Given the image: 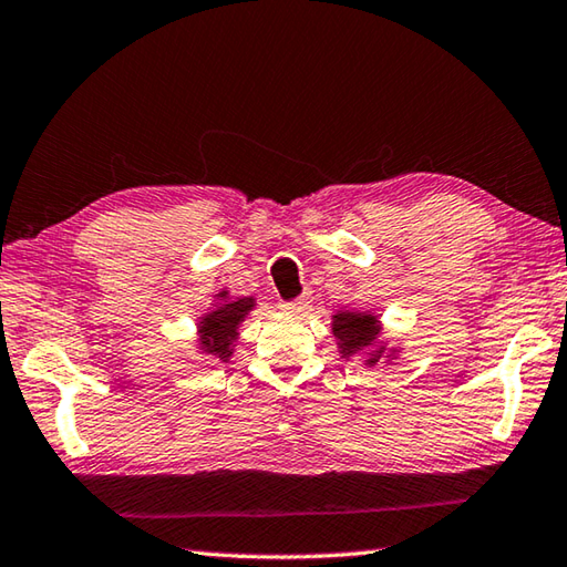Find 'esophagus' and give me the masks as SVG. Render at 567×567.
I'll use <instances>...</instances> for the list:
<instances>
[{
	"label": "esophagus",
	"instance_id": "obj_1",
	"mask_svg": "<svg viewBox=\"0 0 567 567\" xmlns=\"http://www.w3.org/2000/svg\"><path fill=\"white\" fill-rule=\"evenodd\" d=\"M282 309L290 315H307L309 309H312V302H309L307 295H302L297 299H290V302H282Z\"/></svg>",
	"mask_w": 567,
	"mask_h": 567
}]
</instances>
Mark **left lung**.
<instances>
[{
	"instance_id": "1",
	"label": "left lung",
	"mask_w": 567,
	"mask_h": 567,
	"mask_svg": "<svg viewBox=\"0 0 567 567\" xmlns=\"http://www.w3.org/2000/svg\"><path fill=\"white\" fill-rule=\"evenodd\" d=\"M331 321H334L331 329H334L339 353L343 359L365 353V365H375L385 357V347L379 341L381 324L375 315L337 312Z\"/></svg>"
}]
</instances>
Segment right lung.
Wrapping results in <instances>:
<instances>
[{
  "label": "right lung",
  "mask_w": 567,
  "mask_h": 567,
  "mask_svg": "<svg viewBox=\"0 0 567 567\" xmlns=\"http://www.w3.org/2000/svg\"><path fill=\"white\" fill-rule=\"evenodd\" d=\"M216 299H220V302H216L214 309L198 321V347H202V351L208 353V357L226 363L233 357V349H236L240 321L246 319L250 309L255 307V299H230L226 290L218 292Z\"/></svg>",
  "instance_id": "1"
}]
</instances>
